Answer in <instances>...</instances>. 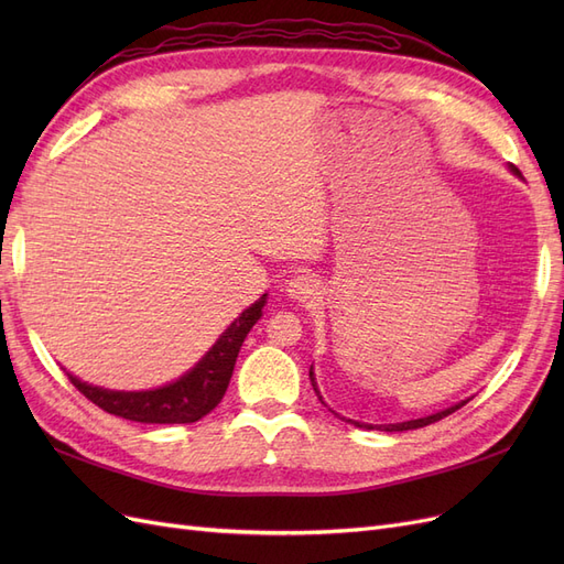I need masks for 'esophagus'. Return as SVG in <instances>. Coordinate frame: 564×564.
<instances>
[{"label":"esophagus","mask_w":564,"mask_h":564,"mask_svg":"<svg viewBox=\"0 0 564 564\" xmlns=\"http://www.w3.org/2000/svg\"><path fill=\"white\" fill-rule=\"evenodd\" d=\"M286 292H289V296H292L294 301L303 303V301H308V299H315V296H317L319 284H317V280L311 278V275H296L294 280H289Z\"/></svg>","instance_id":"1"}]
</instances>
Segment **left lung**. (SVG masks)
Returning <instances> with one entry per match:
<instances>
[{
	"instance_id": "1",
	"label": "left lung",
	"mask_w": 564,
	"mask_h": 564,
	"mask_svg": "<svg viewBox=\"0 0 564 564\" xmlns=\"http://www.w3.org/2000/svg\"><path fill=\"white\" fill-rule=\"evenodd\" d=\"M513 172L520 176V172L518 169L513 166ZM311 381H313V388H315V379H313V369H311ZM315 392H317V388H315ZM317 398H319V392H317ZM322 400V398H319ZM468 402V400H466ZM466 402H458V404H454V406H449V409H445V412H437V414H433V416H425V419H414V421H404V423H388V425H377L379 431H388V433H395V431H414V429H423V425H431V423H435V421H440V419H445V416H449V414H454L456 409H460L464 406ZM350 423H355V425H360V429H367V431H371L373 425H369V423H357V421H350Z\"/></svg>"
}]
</instances>
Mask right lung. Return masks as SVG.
<instances>
[{
    "mask_svg": "<svg viewBox=\"0 0 564 564\" xmlns=\"http://www.w3.org/2000/svg\"><path fill=\"white\" fill-rule=\"evenodd\" d=\"M263 305L265 294L237 317L224 336L216 340L214 348L176 383L155 390L122 392L82 383L73 373H67V379L73 381L84 398L108 414L139 423H195L224 400L237 352H240L249 329L263 315Z\"/></svg>",
    "mask_w": 564,
    "mask_h": 564,
    "instance_id": "obj_1",
    "label": "right lung"
}]
</instances>
